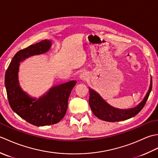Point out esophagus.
Listing matches in <instances>:
<instances>
[{"instance_id": "34e87169", "label": "esophagus", "mask_w": 158, "mask_h": 158, "mask_svg": "<svg viewBox=\"0 0 158 158\" xmlns=\"http://www.w3.org/2000/svg\"><path fill=\"white\" fill-rule=\"evenodd\" d=\"M80 77H81V79H86V76L84 75V74H82V75H81Z\"/></svg>"}]
</instances>
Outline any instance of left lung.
Instances as JSON below:
<instances>
[{"label": "left lung", "mask_w": 158, "mask_h": 158, "mask_svg": "<svg viewBox=\"0 0 158 158\" xmlns=\"http://www.w3.org/2000/svg\"><path fill=\"white\" fill-rule=\"evenodd\" d=\"M152 89V79H151L149 89L143 101L135 108L122 110L113 108V106H110L100 97L98 93L96 92L94 90L92 89L91 88H89V105L93 113L100 119L110 122L123 121L130 119L132 117H135L143 109L144 106L145 105L147 99L149 98Z\"/></svg>", "instance_id": "left-lung-1"}]
</instances>
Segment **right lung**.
<instances>
[{
	"label": "right lung",
	"instance_id": "obj_1",
	"mask_svg": "<svg viewBox=\"0 0 158 158\" xmlns=\"http://www.w3.org/2000/svg\"><path fill=\"white\" fill-rule=\"evenodd\" d=\"M51 45L49 40H43L19 50L13 58L5 73V83L10 106L19 117L36 126L55 124L64 117L69 96L77 83L70 81L53 87L39 99L32 98L20 88L19 62L30 56L47 52Z\"/></svg>",
	"mask_w": 158,
	"mask_h": 158
}]
</instances>
